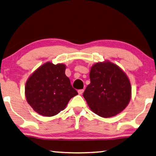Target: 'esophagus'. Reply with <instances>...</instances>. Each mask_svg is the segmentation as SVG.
Returning <instances> with one entry per match:
<instances>
[{
    "label": "esophagus",
    "instance_id": "1",
    "mask_svg": "<svg viewBox=\"0 0 156 156\" xmlns=\"http://www.w3.org/2000/svg\"><path fill=\"white\" fill-rule=\"evenodd\" d=\"M78 94L82 95V94H83V92H84V89H79V90L78 91Z\"/></svg>",
    "mask_w": 156,
    "mask_h": 156
}]
</instances>
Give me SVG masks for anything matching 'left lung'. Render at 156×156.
<instances>
[{
  "instance_id": "left-lung-1",
  "label": "left lung",
  "mask_w": 156,
  "mask_h": 156,
  "mask_svg": "<svg viewBox=\"0 0 156 156\" xmlns=\"http://www.w3.org/2000/svg\"><path fill=\"white\" fill-rule=\"evenodd\" d=\"M89 78L91 83L83 97L96 114L105 118L113 117L129 105L131 83L119 66L109 60L96 62L91 67Z\"/></svg>"
}]
</instances>
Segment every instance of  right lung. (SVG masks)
Wrapping results in <instances>:
<instances>
[{"label": "right lung", "instance_id": "1", "mask_svg": "<svg viewBox=\"0 0 156 156\" xmlns=\"http://www.w3.org/2000/svg\"><path fill=\"white\" fill-rule=\"evenodd\" d=\"M66 65L47 62L31 73L26 81L25 94L36 113L46 117L57 115L78 94L65 75Z\"/></svg>", "mask_w": 156, "mask_h": 156}]
</instances>
